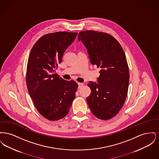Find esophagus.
Returning <instances> with one entry per match:
<instances>
[{"label": "esophagus", "mask_w": 159, "mask_h": 159, "mask_svg": "<svg viewBox=\"0 0 159 159\" xmlns=\"http://www.w3.org/2000/svg\"><path fill=\"white\" fill-rule=\"evenodd\" d=\"M78 84H79V89H80L83 86V83H78Z\"/></svg>", "instance_id": "obj_1"}]
</instances>
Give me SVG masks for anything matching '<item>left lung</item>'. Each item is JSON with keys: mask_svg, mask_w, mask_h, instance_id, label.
Masks as SVG:
<instances>
[{"mask_svg": "<svg viewBox=\"0 0 159 159\" xmlns=\"http://www.w3.org/2000/svg\"><path fill=\"white\" fill-rule=\"evenodd\" d=\"M88 50L91 64L99 68L98 83L89 82L91 95L86 98L92 114L102 120L113 118L119 112L128 91V65L123 48L109 34L86 30L79 33Z\"/></svg>", "mask_w": 159, "mask_h": 159, "instance_id": "1", "label": "left lung"}]
</instances>
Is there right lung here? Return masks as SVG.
<instances>
[{"label":"right lung","instance_id":"add662e5","mask_svg":"<svg viewBox=\"0 0 159 159\" xmlns=\"http://www.w3.org/2000/svg\"><path fill=\"white\" fill-rule=\"evenodd\" d=\"M77 33L47 34L33 46L26 74L29 93L38 111L49 120H58L69 112L76 97L77 83L66 81L55 73L63 54Z\"/></svg>","mask_w":159,"mask_h":159}]
</instances>
